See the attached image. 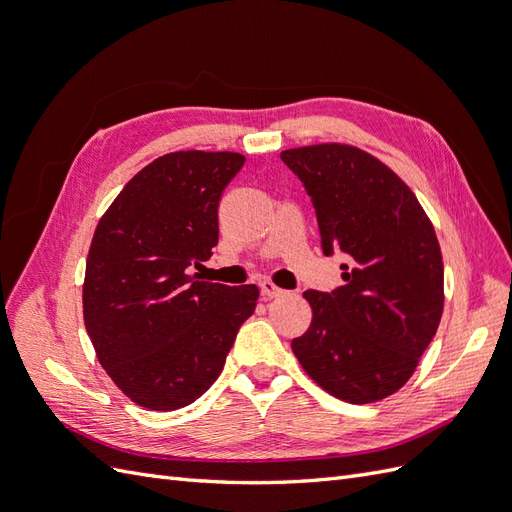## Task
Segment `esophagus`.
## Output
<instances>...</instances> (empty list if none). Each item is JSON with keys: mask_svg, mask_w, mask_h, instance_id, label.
Instances as JSON below:
<instances>
[{"mask_svg": "<svg viewBox=\"0 0 512 512\" xmlns=\"http://www.w3.org/2000/svg\"><path fill=\"white\" fill-rule=\"evenodd\" d=\"M260 292H262V297H267V299L282 297V294H284V290L280 286H275L271 280H262L260 282Z\"/></svg>", "mask_w": 512, "mask_h": 512, "instance_id": "obj_1", "label": "esophagus"}]
</instances>
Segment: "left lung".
<instances>
[{
	"label": "left lung",
	"instance_id": "1",
	"mask_svg": "<svg viewBox=\"0 0 512 512\" xmlns=\"http://www.w3.org/2000/svg\"><path fill=\"white\" fill-rule=\"evenodd\" d=\"M312 196L324 254L350 256L344 286L307 290L312 324L292 339L305 374L348 404L397 393L438 331L444 262L431 220L393 170L346 143L286 149Z\"/></svg>",
	"mask_w": 512,
	"mask_h": 512
}]
</instances>
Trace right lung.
Wrapping results in <instances>:
<instances>
[{
    "mask_svg": "<svg viewBox=\"0 0 512 512\" xmlns=\"http://www.w3.org/2000/svg\"><path fill=\"white\" fill-rule=\"evenodd\" d=\"M245 162L235 151H173L126 183L87 254L85 329L106 374L134 404L190 406L220 376L258 286L188 273L218 245V207Z\"/></svg>",
    "mask_w": 512,
    "mask_h": 512,
    "instance_id": "1",
    "label": "right lung"
}]
</instances>
